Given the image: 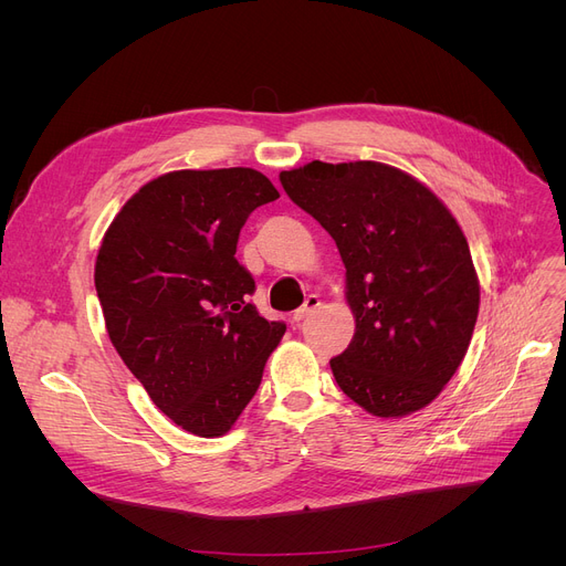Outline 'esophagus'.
Returning a JSON list of instances; mask_svg holds the SVG:
<instances>
[{
	"instance_id": "34e87169",
	"label": "esophagus",
	"mask_w": 566,
	"mask_h": 566,
	"mask_svg": "<svg viewBox=\"0 0 566 566\" xmlns=\"http://www.w3.org/2000/svg\"><path fill=\"white\" fill-rule=\"evenodd\" d=\"M318 305H321V298H318V295H314V293H312V295H307L305 303H303V307H298V310L293 312V321H295V323L305 321V318H307V316H310Z\"/></svg>"
}]
</instances>
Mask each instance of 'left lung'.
<instances>
[{
	"instance_id": "obj_1",
	"label": "left lung",
	"mask_w": 566,
	"mask_h": 566,
	"mask_svg": "<svg viewBox=\"0 0 566 566\" xmlns=\"http://www.w3.org/2000/svg\"><path fill=\"white\" fill-rule=\"evenodd\" d=\"M280 181L346 268L355 335L331 360L342 392L376 418L429 406L463 363L480 312L457 218L418 178L374 160H312Z\"/></svg>"
}]
</instances>
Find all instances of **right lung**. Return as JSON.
I'll return each instance as SVG.
<instances>
[{"instance_id":"right-lung-1","label":"right lung","mask_w":566,"mask_h":566,"mask_svg":"<svg viewBox=\"0 0 566 566\" xmlns=\"http://www.w3.org/2000/svg\"><path fill=\"white\" fill-rule=\"evenodd\" d=\"M280 192L250 167L178 169L142 186L107 227L94 282L116 353L181 429L224 436L286 333L248 301L235 243Z\"/></svg>"}]
</instances>
